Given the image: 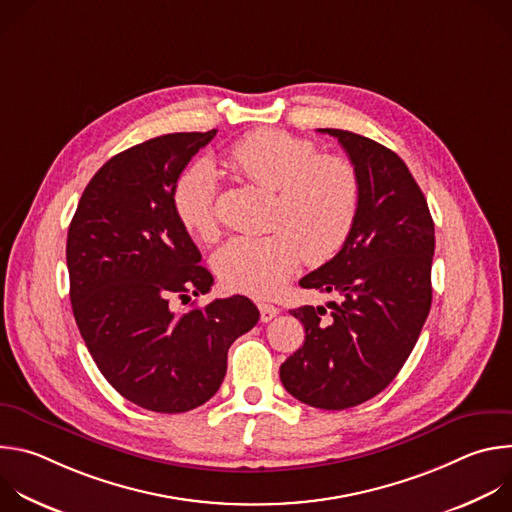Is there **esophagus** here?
<instances>
[{
    "label": "esophagus",
    "instance_id": "esophagus-1",
    "mask_svg": "<svg viewBox=\"0 0 512 512\" xmlns=\"http://www.w3.org/2000/svg\"><path fill=\"white\" fill-rule=\"evenodd\" d=\"M259 312H261V322H269L279 314V308L271 304H259Z\"/></svg>",
    "mask_w": 512,
    "mask_h": 512
}]
</instances>
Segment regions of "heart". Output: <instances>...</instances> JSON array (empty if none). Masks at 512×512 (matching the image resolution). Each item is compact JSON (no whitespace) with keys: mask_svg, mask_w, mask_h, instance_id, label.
<instances>
[{"mask_svg":"<svg viewBox=\"0 0 512 512\" xmlns=\"http://www.w3.org/2000/svg\"><path fill=\"white\" fill-rule=\"evenodd\" d=\"M229 168L243 180L273 192L267 227L257 237H233L212 255V269L229 289L251 298H271L300 265L326 263L346 243L360 210L356 168L318 145L281 129H257L227 152ZM218 186L210 162L190 164L176 180L172 206L196 239L221 233Z\"/></svg>","mask_w":512,"mask_h":512,"instance_id":"obj_1","label":"heart"}]
</instances>
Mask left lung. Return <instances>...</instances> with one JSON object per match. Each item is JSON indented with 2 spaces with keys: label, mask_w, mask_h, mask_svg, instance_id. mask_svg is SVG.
Here are the masks:
<instances>
[{
  "label": "left lung",
  "mask_w": 512,
  "mask_h": 512,
  "mask_svg": "<svg viewBox=\"0 0 512 512\" xmlns=\"http://www.w3.org/2000/svg\"><path fill=\"white\" fill-rule=\"evenodd\" d=\"M362 198L342 249L300 279L340 302L289 310L306 340L279 369L289 395L318 409H348L379 395L409 358L431 308L433 218L405 162L385 145L344 129Z\"/></svg>",
  "instance_id": "left-lung-1"
}]
</instances>
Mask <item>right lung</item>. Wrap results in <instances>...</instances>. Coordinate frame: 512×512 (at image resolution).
I'll return each instance as SVG.
<instances>
[{"mask_svg": "<svg viewBox=\"0 0 512 512\" xmlns=\"http://www.w3.org/2000/svg\"><path fill=\"white\" fill-rule=\"evenodd\" d=\"M214 135L168 133L113 156L68 227L70 304L81 336L109 385L156 413L206 403L225 379L231 344L259 322L245 296L186 314L170 308L174 296L206 294L214 281L172 206L176 180Z\"/></svg>", "mask_w": 512, "mask_h": 512, "instance_id": "add662e5", "label": "right lung"}]
</instances>
